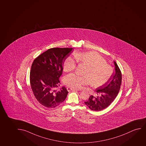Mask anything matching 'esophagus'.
Instances as JSON below:
<instances>
[{"label": "esophagus", "instance_id": "esophagus-1", "mask_svg": "<svg viewBox=\"0 0 146 146\" xmlns=\"http://www.w3.org/2000/svg\"><path fill=\"white\" fill-rule=\"evenodd\" d=\"M67 90H68V91H70V90H72V91H76L77 90L76 89V88H70V87H68L67 88Z\"/></svg>", "mask_w": 146, "mask_h": 146}]
</instances>
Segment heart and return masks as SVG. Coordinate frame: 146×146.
<instances>
[{
	"label": "heart",
	"mask_w": 146,
	"mask_h": 146,
	"mask_svg": "<svg viewBox=\"0 0 146 146\" xmlns=\"http://www.w3.org/2000/svg\"><path fill=\"white\" fill-rule=\"evenodd\" d=\"M76 60L72 57L66 58L64 64L66 72L72 71L76 68V61L84 62L88 66L84 76L76 73L68 74L64 80V84L72 88H80L82 86L89 84L92 82V86L99 87L108 82L113 76V70L107 64L106 60L94 51L74 52Z\"/></svg>",
	"instance_id": "1"
}]
</instances>
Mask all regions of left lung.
Wrapping results in <instances>:
<instances>
[{
  "label": "left lung",
  "mask_w": 146,
  "mask_h": 146,
  "mask_svg": "<svg viewBox=\"0 0 146 146\" xmlns=\"http://www.w3.org/2000/svg\"><path fill=\"white\" fill-rule=\"evenodd\" d=\"M115 72L106 84L97 88V97L90 96L85 104L94 111H100L109 107L114 101L120 90L121 83V73L117 64L114 62Z\"/></svg>",
  "instance_id": "1"
}]
</instances>
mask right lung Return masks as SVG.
<instances>
[{
    "label": "right lung",
    "instance_id": "add662e5",
    "mask_svg": "<svg viewBox=\"0 0 146 146\" xmlns=\"http://www.w3.org/2000/svg\"><path fill=\"white\" fill-rule=\"evenodd\" d=\"M72 49L51 48L33 60L30 72L31 88L35 99L44 107L56 108L67 96L68 92L65 87L59 90L55 88L60 86L64 62Z\"/></svg>",
    "mask_w": 146,
    "mask_h": 146
}]
</instances>
